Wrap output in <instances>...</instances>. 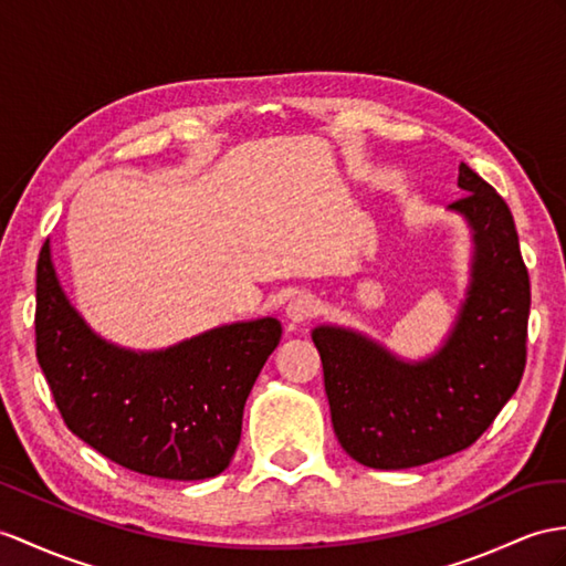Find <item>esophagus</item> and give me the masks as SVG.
<instances>
[{
	"label": "esophagus",
	"instance_id": "obj_1",
	"mask_svg": "<svg viewBox=\"0 0 566 566\" xmlns=\"http://www.w3.org/2000/svg\"><path fill=\"white\" fill-rule=\"evenodd\" d=\"M316 310H319V302H316V297L307 295V293H300L297 297H293L291 302H287L285 316H287V322H291L293 326H297V324L310 322L312 316L316 314Z\"/></svg>",
	"mask_w": 566,
	"mask_h": 566
}]
</instances>
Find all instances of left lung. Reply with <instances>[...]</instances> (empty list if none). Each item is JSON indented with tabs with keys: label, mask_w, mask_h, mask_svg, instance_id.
Returning <instances> with one entry per match:
<instances>
[{
	"label": "left lung",
	"mask_w": 566,
	"mask_h": 566,
	"mask_svg": "<svg viewBox=\"0 0 566 566\" xmlns=\"http://www.w3.org/2000/svg\"><path fill=\"white\" fill-rule=\"evenodd\" d=\"M459 187L463 197L449 211L471 228V281L442 346L424 360H403L355 328L312 331L338 442L350 459L379 471L471 447L526 367L531 283L512 211L465 163Z\"/></svg>",
	"instance_id": "8db88e82"
}]
</instances>
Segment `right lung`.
I'll return each instance as SVG.
<instances>
[{
	"label": "right lung",
	"mask_w": 566,
	"mask_h": 566,
	"mask_svg": "<svg viewBox=\"0 0 566 566\" xmlns=\"http://www.w3.org/2000/svg\"><path fill=\"white\" fill-rule=\"evenodd\" d=\"M35 355L69 430L105 459L163 480L230 465L242 412L281 322L223 324L160 350L115 346L69 302L50 240L38 259Z\"/></svg>",
	"instance_id": "add662e5"
}]
</instances>
